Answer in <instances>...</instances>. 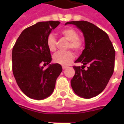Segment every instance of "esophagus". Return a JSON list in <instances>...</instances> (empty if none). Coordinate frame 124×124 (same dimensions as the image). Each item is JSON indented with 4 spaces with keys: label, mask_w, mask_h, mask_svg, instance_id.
Masks as SVG:
<instances>
[{
    "label": "esophagus",
    "mask_w": 124,
    "mask_h": 124,
    "mask_svg": "<svg viewBox=\"0 0 124 124\" xmlns=\"http://www.w3.org/2000/svg\"><path fill=\"white\" fill-rule=\"evenodd\" d=\"M67 68H68L67 66H62V69H63V70H66Z\"/></svg>",
    "instance_id": "obj_1"
}]
</instances>
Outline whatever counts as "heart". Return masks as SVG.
I'll return each instance as SVG.
<instances>
[{
	"mask_svg": "<svg viewBox=\"0 0 124 124\" xmlns=\"http://www.w3.org/2000/svg\"><path fill=\"white\" fill-rule=\"evenodd\" d=\"M61 34L64 37L69 41L68 49L71 48L75 52H79L84 46V40L78 37V33L73 28H65L61 31ZM46 44L50 51H54L56 49V40L53 35L50 34L47 36ZM74 54L72 51L67 52H57L53 56V61L55 63L62 66H68L73 60Z\"/></svg>",
	"mask_w": 124,
	"mask_h": 124,
	"instance_id": "b5f03b06",
	"label": "heart"
}]
</instances>
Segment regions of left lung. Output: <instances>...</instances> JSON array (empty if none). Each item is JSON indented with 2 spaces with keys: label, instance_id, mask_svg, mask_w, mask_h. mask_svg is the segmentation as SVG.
<instances>
[{
  "label": "left lung",
  "instance_id": "left-lung-1",
  "mask_svg": "<svg viewBox=\"0 0 124 124\" xmlns=\"http://www.w3.org/2000/svg\"><path fill=\"white\" fill-rule=\"evenodd\" d=\"M83 33L85 48L74 66L75 74L71 80L74 92L84 98H91L103 91L113 73L115 51L108 34L92 23L80 20L71 21ZM85 65L88 69L84 70Z\"/></svg>",
  "mask_w": 124,
  "mask_h": 124
}]
</instances>
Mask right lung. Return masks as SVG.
Segmentation results:
<instances>
[{
  "label": "right lung",
  "mask_w": 124,
  "mask_h": 124,
  "mask_svg": "<svg viewBox=\"0 0 124 124\" xmlns=\"http://www.w3.org/2000/svg\"><path fill=\"white\" fill-rule=\"evenodd\" d=\"M58 21L39 22L21 33L12 51L13 73L18 87L29 98L43 100L52 94L62 71L60 64H50L47 36L60 24ZM49 65L44 70L41 66Z\"/></svg>",
  "instance_id": "add662e5"
}]
</instances>
